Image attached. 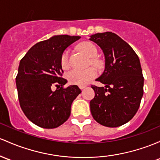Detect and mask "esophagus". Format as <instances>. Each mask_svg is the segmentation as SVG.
<instances>
[{
	"mask_svg": "<svg viewBox=\"0 0 160 160\" xmlns=\"http://www.w3.org/2000/svg\"><path fill=\"white\" fill-rule=\"evenodd\" d=\"M80 87V89H83L86 87H85V86H80V87Z\"/></svg>",
	"mask_w": 160,
	"mask_h": 160,
	"instance_id": "obj_1",
	"label": "esophagus"
}]
</instances>
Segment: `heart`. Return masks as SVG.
Here are the masks:
<instances>
[{
	"instance_id": "obj_1",
	"label": "heart",
	"mask_w": 160,
	"mask_h": 160,
	"mask_svg": "<svg viewBox=\"0 0 160 160\" xmlns=\"http://www.w3.org/2000/svg\"><path fill=\"white\" fill-rule=\"evenodd\" d=\"M79 48L89 58H91L90 62L92 65L97 68H101L102 61L96 58L98 54V50L96 45L89 42H83L79 45ZM60 62L63 69L66 70L70 67L69 52L68 50H65L61 54ZM96 76H97V71L92 67L85 70L73 69L67 74V77L70 83L80 86L86 85L89 83Z\"/></svg>"
}]
</instances>
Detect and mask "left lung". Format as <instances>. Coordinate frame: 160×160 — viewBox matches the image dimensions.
I'll list each match as a JSON object with an SVG mask.
<instances>
[{
	"label": "left lung",
	"mask_w": 160,
	"mask_h": 160,
	"mask_svg": "<svg viewBox=\"0 0 160 160\" xmlns=\"http://www.w3.org/2000/svg\"><path fill=\"white\" fill-rule=\"evenodd\" d=\"M103 51L105 70L97 81L105 87L92 85L95 97L90 111L95 120L108 128L128 122L138 112L143 94V77L139 58L133 48L111 32L90 36Z\"/></svg>",
	"instance_id": "8db88e82"
}]
</instances>
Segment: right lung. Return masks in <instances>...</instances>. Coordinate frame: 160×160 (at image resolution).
I'll use <instances>...</instances> for the list:
<instances>
[{
  "label": "right lung",
  "instance_id": "add662e5",
  "mask_svg": "<svg viewBox=\"0 0 160 160\" xmlns=\"http://www.w3.org/2000/svg\"><path fill=\"white\" fill-rule=\"evenodd\" d=\"M80 36H54L33 45L20 60L16 77L22 112L38 127L52 129L64 124L71 115L73 101L81 92L77 85L64 87L67 80L61 54ZM55 85L57 89L51 88Z\"/></svg>",
  "mask_w": 160,
  "mask_h": 160
}]
</instances>
